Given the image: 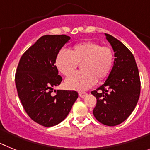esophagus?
I'll return each mask as SVG.
<instances>
[{"label": "esophagus", "mask_w": 150, "mask_h": 150, "mask_svg": "<svg viewBox=\"0 0 150 150\" xmlns=\"http://www.w3.org/2000/svg\"><path fill=\"white\" fill-rule=\"evenodd\" d=\"M79 94L81 97H84L87 96V94H88V93H86V92H84V91H81V92H79Z\"/></svg>", "instance_id": "esophagus-1"}]
</instances>
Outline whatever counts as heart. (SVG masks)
I'll return each mask as SVG.
<instances>
[{
	"instance_id": "heart-1",
	"label": "heart",
	"mask_w": 150,
	"mask_h": 150,
	"mask_svg": "<svg viewBox=\"0 0 150 150\" xmlns=\"http://www.w3.org/2000/svg\"><path fill=\"white\" fill-rule=\"evenodd\" d=\"M114 59L111 47L87 41L75 44L69 53L59 50L56 56L55 65L60 73L68 77L73 73L78 64H81L82 71L69 77L65 84L69 89L86 90L97 81L106 79L112 69Z\"/></svg>"
}]
</instances>
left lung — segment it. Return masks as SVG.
<instances>
[{
	"mask_svg": "<svg viewBox=\"0 0 150 150\" xmlns=\"http://www.w3.org/2000/svg\"><path fill=\"white\" fill-rule=\"evenodd\" d=\"M115 52L114 66L102 86L91 93L97 99L93 115L100 123L115 126L131 114L140 93V79L134 57L118 39L105 34Z\"/></svg>",
	"mask_w": 150,
	"mask_h": 150,
	"instance_id": "left-lung-1",
	"label": "left lung"
}]
</instances>
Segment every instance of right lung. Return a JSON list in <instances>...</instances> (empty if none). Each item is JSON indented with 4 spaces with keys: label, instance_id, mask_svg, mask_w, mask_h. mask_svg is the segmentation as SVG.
<instances>
[{
    "label": "right lung",
    "instance_id": "1",
    "mask_svg": "<svg viewBox=\"0 0 150 150\" xmlns=\"http://www.w3.org/2000/svg\"><path fill=\"white\" fill-rule=\"evenodd\" d=\"M70 37L47 35L41 37L21 57L15 75L18 96L25 112L36 123L52 127L69 113L79 93L75 91L57 90L62 82L55 58Z\"/></svg>",
    "mask_w": 150,
    "mask_h": 150
}]
</instances>
